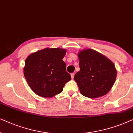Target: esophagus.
<instances>
[{
  "label": "esophagus",
  "mask_w": 133,
  "mask_h": 133,
  "mask_svg": "<svg viewBox=\"0 0 133 133\" xmlns=\"http://www.w3.org/2000/svg\"><path fill=\"white\" fill-rule=\"evenodd\" d=\"M74 75H75V74H74V73H72V74H71V78H72V79H74Z\"/></svg>",
  "instance_id": "esophagus-1"
}]
</instances>
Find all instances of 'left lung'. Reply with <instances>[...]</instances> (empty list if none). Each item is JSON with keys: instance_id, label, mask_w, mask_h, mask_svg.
Segmentation results:
<instances>
[{"instance_id": "8db88e82", "label": "left lung", "mask_w": 133, "mask_h": 133, "mask_svg": "<svg viewBox=\"0 0 133 133\" xmlns=\"http://www.w3.org/2000/svg\"><path fill=\"white\" fill-rule=\"evenodd\" d=\"M78 58L80 70L75 74L74 79L81 94L91 98L107 94L116 81L114 63L92 49L81 51Z\"/></svg>"}]
</instances>
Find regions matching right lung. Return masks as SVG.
<instances>
[{
    "label": "right lung",
    "mask_w": 133,
    "mask_h": 133,
    "mask_svg": "<svg viewBox=\"0 0 133 133\" xmlns=\"http://www.w3.org/2000/svg\"><path fill=\"white\" fill-rule=\"evenodd\" d=\"M66 50L46 48L30 55L25 61L24 74L28 85L37 95L49 98L61 93L71 79L63 61Z\"/></svg>",
    "instance_id": "1"
}]
</instances>
